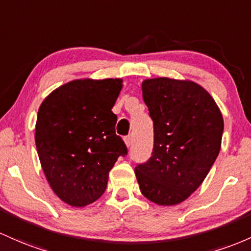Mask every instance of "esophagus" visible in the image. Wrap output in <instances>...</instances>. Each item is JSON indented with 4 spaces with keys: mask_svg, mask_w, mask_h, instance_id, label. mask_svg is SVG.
I'll return each mask as SVG.
<instances>
[{
    "mask_svg": "<svg viewBox=\"0 0 251 251\" xmlns=\"http://www.w3.org/2000/svg\"><path fill=\"white\" fill-rule=\"evenodd\" d=\"M125 142L126 145V147H130L131 145H133V136L131 135H129V136H126L125 139Z\"/></svg>",
    "mask_w": 251,
    "mask_h": 251,
    "instance_id": "34e87169",
    "label": "esophagus"
}]
</instances>
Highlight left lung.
Segmentation results:
<instances>
[{
    "instance_id": "obj_1",
    "label": "left lung",
    "mask_w": 251,
    "mask_h": 251,
    "mask_svg": "<svg viewBox=\"0 0 251 251\" xmlns=\"http://www.w3.org/2000/svg\"><path fill=\"white\" fill-rule=\"evenodd\" d=\"M154 122L153 155L135 167L140 190L162 206L186 201L206 178L221 151L224 121L199 84L160 77L142 81Z\"/></svg>"
}]
</instances>
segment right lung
<instances>
[{"instance_id":"1","label":"right lung","mask_w":251,"mask_h":251,"mask_svg":"<svg viewBox=\"0 0 251 251\" xmlns=\"http://www.w3.org/2000/svg\"><path fill=\"white\" fill-rule=\"evenodd\" d=\"M122 79H75L42 100L35 145L50 188L66 204L83 207L97 201L118 156L126 155L111 111Z\"/></svg>"}]
</instances>
